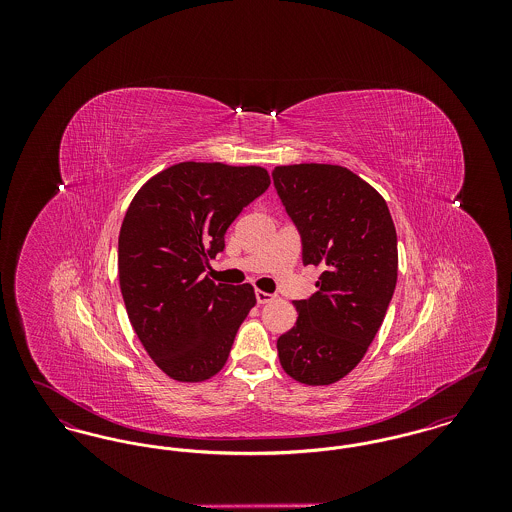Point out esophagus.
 Segmentation results:
<instances>
[{
  "label": "esophagus",
  "mask_w": 512,
  "mask_h": 512,
  "mask_svg": "<svg viewBox=\"0 0 512 512\" xmlns=\"http://www.w3.org/2000/svg\"><path fill=\"white\" fill-rule=\"evenodd\" d=\"M255 297H257V303H261V305L270 303V301L274 299V295H272V293L261 292V290H257V292H255Z\"/></svg>",
  "instance_id": "1"
}]
</instances>
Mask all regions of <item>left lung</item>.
<instances>
[{
    "label": "left lung",
    "instance_id": "obj_1",
    "mask_svg": "<svg viewBox=\"0 0 512 512\" xmlns=\"http://www.w3.org/2000/svg\"><path fill=\"white\" fill-rule=\"evenodd\" d=\"M301 234L303 263L322 268L318 292L293 301L297 322L276 347L293 380L328 386L365 357L397 282V234L384 197L340 165L272 171Z\"/></svg>",
    "mask_w": 512,
    "mask_h": 512
}]
</instances>
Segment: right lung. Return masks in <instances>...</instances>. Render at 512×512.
Listing matches in <instances>:
<instances>
[{
	"label": "right lung",
	"mask_w": 512,
	"mask_h": 512,
	"mask_svg": "<svg viewBox=\"0 0 512 512\" xmlns=\"http://www.w3.org/2000/svg\"><path fill=\"white\" fill-rule=\"evenodd\" d=\"M270 186L263 167L186 161L134 195L119 234V282L144 349L167 376L203 382L226 363L257 299L251 284L201 272L224 249L228 226Z\"/></svg>",
	"instance_id": "right-lung-1"
}]
</instances>
